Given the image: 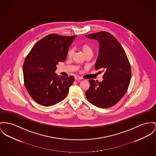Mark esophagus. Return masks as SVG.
<instances>
[{
  "label": "esophagus",
  "instance_id": "1",
  "mask_svg": "<svg viewBox=\"0 0 156 156\" xmlns=\"http://www.w3.org/2000/svg\"><path fill=\"white\" fill-rule=\"evenodd\" d=\"M82 79L80 77H79V76H75V80H81Z\"/></svg>",
  "mask_w": 156,
  "mask_h": 156
}]
</instances>
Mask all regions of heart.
Returning <instances> with one entry per match:
<instances>
[{"instance_id": "1", "label": "heart", "mask_w": 156, "mask_h": 156, "mask_svg": "<svg viewBox=\"0 0 156 156\" xmlns=\"http://www.w3.org/2000/svg\"><path fill=\"white\" fill-rule=\"evenodd\" d=\"M81 50L82 51L83 54L84 55V56L86 55H88V54L92 55V53H93L92 49L89 45H86V44L83 45L81 47ZM73 52H74V50L73 49H72V48L70 49L68 51V53H67L68 57H71L73 55Z\"/></svg>"}]
</instances>
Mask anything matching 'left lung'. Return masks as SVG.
Segmentation results:
<instances>
[{
  "label": "left lung",
  "instance_id": "left-lung-1",
  "mask_svg": "<svg viewBox=\"0 0 156 156\" xmlns=\"http://www.w3.org/2000/svg\"><path fill=\"white\" fill-rule=\"evenodd\" d=\"M85 37L99 42L94 69L104 73L102 82L89 80L90 87L85 93L86 98L98 108H110L117 104L127 91L131 78L130 64L124 48L112 34L102 31Z\"/></svg>",
  "mask_w": 156,
  "mask_h": 156
}]
</instances>
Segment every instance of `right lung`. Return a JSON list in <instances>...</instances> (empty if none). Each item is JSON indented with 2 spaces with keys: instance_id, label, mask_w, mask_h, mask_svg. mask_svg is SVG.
<instances>
[{
  "instance_id": "right-lung-1",
  "label": "right lung",
  "mask_w": 156,
  "mask_h": 156,
  "mask_svg": "<svg viewBox=\"0 0 156 156\" xmlns=\"http://www.w3.org/2000/svg\"><path fill=\"white\" fill-rule=\"evenodd\" d=\"M76 36L48 35L37 42L23 66L25 87L32 98L44 106L58 104L67 96L74 80L55 73L59 62L66 59L69 48Z\"/></svg>"
}]
</instances>
